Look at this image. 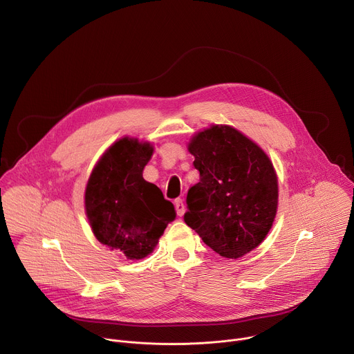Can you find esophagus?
Returning a JSON list of instances; mask_svg holds the SVG:
<instances>
[{"instance_id": "esophagus-1", "label": "esophagus", "mask_w": 354, "mask_h": 354, "mask_svg": "<svg viewBox=\"0 0 354 354\" xmlns=\"http://www.w3.org/2000/svg\"><path fill=\"white\" fill-rule=\"evenodd\" d=\"M175 209H176V214H178L179 217H182V216L185 214L186 209H185V205H183L182 198H176V200H175Z\"/></svg>"}]
</instances>
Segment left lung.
<instances>
[{"mask_svg":"<svg viewBox=\"0 0 354 354\" xmlns=\"http://www.w3.org/2000/svg\"><path fill=\"white\" fill-rule=\"evenodd\" d=\"M200 182L187 192L185 223L218 255L243 257L270 231L279 186L265 151L231 126L216 124L187 145Z\"/></svg>","mask_w":354,"mask_h":354,"instance_id":"obj_1","label":"left lung"}]
</instances>
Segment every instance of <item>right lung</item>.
I'll use <instances>...</instances> for the list:
<instances>
[{"instance_id": "1", "label": "right lung", "mask_w": 354, "mask_h": 354, "mask_svg": "<svg viewBox=\"0 0 354 354\" xmlns=\"http://www.w3.org/2000/svg\"><path fill=\"white\" fill-rule=\"evenodd\" d=\"M153 145L123 137L95 165L85 189V212L96 239L131 261L149 255L175 207L158 186L142 178Z\"/></svg>"}]
</instances>
